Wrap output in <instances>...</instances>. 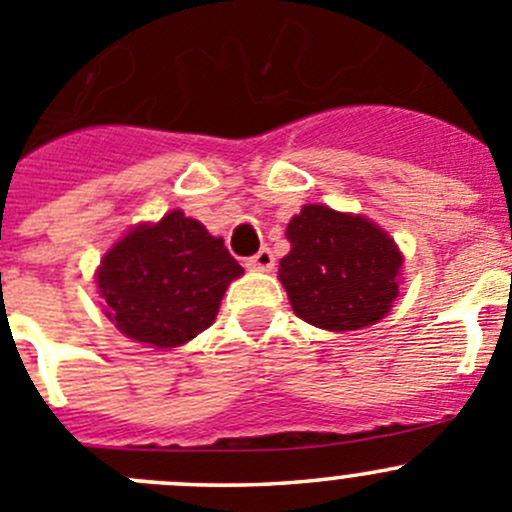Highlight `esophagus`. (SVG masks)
Returning <instances> with one entry per match:
<instances>
[{
  "label": "esophagus",
  "mask_w": 512,
  "mask_h": 512,
  "mask_svg": "<svg viewBox=\"0 0 512 512\" xmlns=\"http://www.w3.org/2000/svg\"><path fill=\"white\" fill-rule=\"evenodd\" d=\"M245 265L250 267V270H257V272H270L272 267H275V255H272L270 247H262L257 255L247 257Z\"/></svg>",
  "instance_id": "1"
}]
</instances>
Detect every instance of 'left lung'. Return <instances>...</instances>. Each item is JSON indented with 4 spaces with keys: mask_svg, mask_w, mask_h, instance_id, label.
Returning <instances> with one entry per match:
<instances>
[{
    "mask_svg": "<svg viewBox=\"0 0 512 512\" xmlns=\"http://www.w3.org/2000/svg\"><path fill=\"white\" fill-rule=\"evenodd\" d=\"M280 282L294 314L329 332H354L389 314L399 297L404 255L364 215L304 205L287 225Z\"/></svg>",
    "mask_w": 512,
    "mask_h": 512,
    "instance_id": "8db88e82",
    "label": "left lung"
}]
</instances>
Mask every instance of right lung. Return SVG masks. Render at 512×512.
Segmentation results:
<instances>
[{
    "instance_id": "add662e5",
    "label": "right lung",
    "mask_w": 512,
    "mask_h": 512,
    "mask_svg": "<svg viewBox=\"0 0 512 512\" xmlns=\"http://www.w3.org/2000/svg\"><path fill=\"white\" fill-rule=\"evenodd\" d=\"M242 272L223 237L170 210L158 223L133 227L103 255L96 285L118 332L173 349L215 322L227 285Z\"/></svg>"
}]
</instances>
